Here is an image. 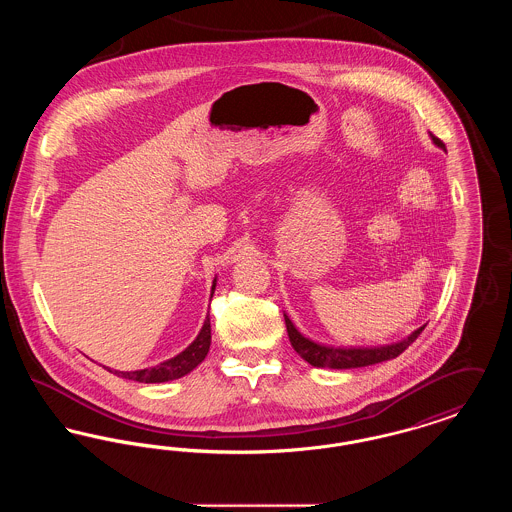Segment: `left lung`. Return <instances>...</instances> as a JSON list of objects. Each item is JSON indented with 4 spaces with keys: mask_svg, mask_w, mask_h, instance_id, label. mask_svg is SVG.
I'll return each mask as SVG.
<instances>
[{
    "mask_svg": "<svg viewBox=\"0 0 512 512\" xmlns=\"http://www.w3.org/2000/svg\"><path fill=\"white\" fill-rule=\"evenodd\" d=\"M434 144L445 149V144L432 134ZM286 328H288V336L292 341L293 349L309 363V365L320 366V368H359V366L376 365V363H384L399 357L411 343H413L420 332L424 330V326H420L418 330H414L413 334L407 340L399 341V343H391L384 347H351V349H340V347H326V345H318L315 341L303 338L292 320L286 317Z\"/></svg>",
    "mask_w": 512,
    "mask_h": 512,
    "instance_id": "obj_1",
    "label": "left lung"
}]
</instances>
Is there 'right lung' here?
<instances>
[{"instance_id": "obj_1", "label": "right lung", "mask_w": 512, "mask_h": 512, "mask_svg": "<svg viewBox=\"0 0 512 512\" xmlns=\"http://www.w3.org/2000/svg\"><path fill=\"white\" fill-rule=\"evenodd\" d=\"M217 282V280H215ZM215 282H213V292H215ZM213 297V295H211ZM211 345V320L207 317L199 336L192 341L190 347H186L180 355L172 357L169 361L161 363V365L153 366V368H144V370H134V372H119V370H109L117 376L128 378V380H136V382H144V384H159V382H169L186 376L188 372H192L195 366L199 365Z\"/></svg>"}]
</instances>
